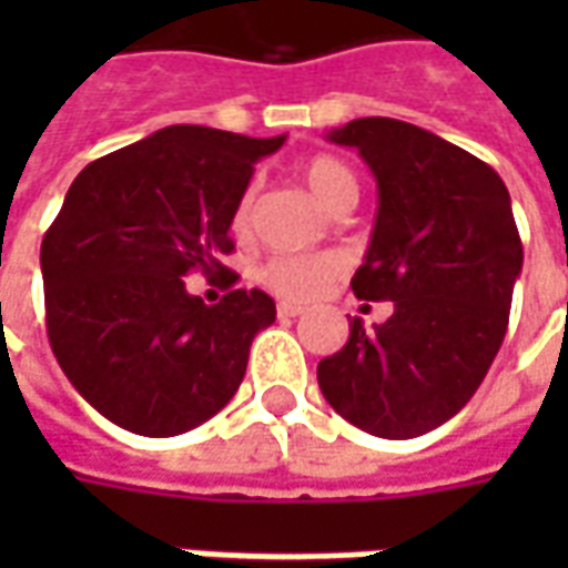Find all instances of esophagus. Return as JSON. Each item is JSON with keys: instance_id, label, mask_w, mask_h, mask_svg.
Returning <instances> with one entry per match:
<instances>
[{"instance_id": "esophagus-1", "label": "esophagus", "mask_w": 568, "mask_h": 568, "mask_svg": "<svg viewBox=\"0 0 568 568\" xmlns=\"http://www.w3.org/2000/svg\"><path fill=\"white\" fill-rule=\"evenodd\" d=\"M276 313L285 316V320H295V316L304 313V307H301V304H292V301H280V304H276Z\"/></svg>"}]
</instances>
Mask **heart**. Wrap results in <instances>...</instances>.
Wrapping results in <instances>:
<instances>
[{
    "label": "heart",
    "instance_id": "obj_1",
    "mask_svg": "<svg viewBox=\"0 0 568 568\" xmlns=\"http://www.w3.org/2000/svg\"><path fill=\"white\" fill-rule=\"evenodd\" d=\"M301 179L310 187V194L320 200L328 212L341 210L346 203H356L358 197L356 175L334 154L310 158L301 166ZM252 203H255V187H246L240 194V200H236L234 212H231V231L236 236L248 234ZM341 267H344V261L337 258V255H280V258L267 261L261 267V283L273 288L276 295L304 301V297L320 295L322 288L341 273Z\"/></svg>",
    "mask_w": 568,
    "mask_h": 568
}]
</instances>
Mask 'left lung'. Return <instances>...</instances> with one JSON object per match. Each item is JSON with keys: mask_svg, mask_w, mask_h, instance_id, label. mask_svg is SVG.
Listing matches in <instances>:
<instances>
[{"mask_svg": "<svg viewBox=\"0 0 568 568\" xmlns=\"http://www.w3.org/2000/svg\"><path fill=\"white\" fill-rule=\"evenodd\" d=\"M328 142L377 179L353 292L395 310L374 332L349 322L344 349L316 368L320 389L362 432L417 438L468 405L505 341L524 267L511 197L493 166L407 121L356 118Z\"/></svg>", "mask_w": 568, "mask_h": 568, "instance_id": "left-lung-1", "label": "left lung"}]
</instances>
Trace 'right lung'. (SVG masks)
<instances>
[{
    "label": "right lung",
    "mask_w": 568,
    "mask_h": 568,
    "mask_svg": "<svg viewBox=\"0 0 568 568\" xmlns=\"http://www.w3.org/2000/svg\"><path fill=\"white\" fill-rule=\"evenodd\" d=\"M285 136L173 124L88 163L42 240L44 320L60 368L115 426L170 438L206 423L243 383L276 320L261 288L206 307L182 276L224 267L231 212Z\"/></svg>",
    "instance_id": "add662e5"
}]
</instances>
